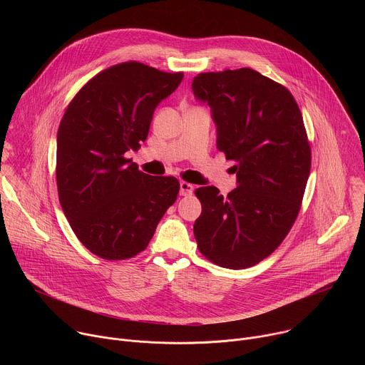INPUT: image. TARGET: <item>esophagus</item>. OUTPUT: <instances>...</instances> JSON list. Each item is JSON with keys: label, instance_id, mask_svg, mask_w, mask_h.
Returning <instances> with one entry per match:
<instances>
[{"label": "esophagus", "instance_id": "34e87169", "mask_svg": "<svg viewBox=\"0 0 365 365\" xmlns=\"http://www.w3.org/2000/svg\"><path fill=\"white\" fill-rule=\"evenodd\" d=\"M179 186H180V195H182V196H190V195L193 193V185H190V183L182 180V182L179 183Z\"/></svg>", "mask_w": 365, "mask_h": 365}]
</instances>
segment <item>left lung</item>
<instances>
[{
	"mask_svg": "<svg viewBox=\"0 0 365 365\" xmlns=\"http://www.w3.org/2000/svg\"><path fill=\"white\" fill-rule=\"evenodd\" d=\"M192 91L211 108L217 148L237 173L227 197L215 186L195 190L197 248L221 267H252L280 245L300 210L310 173L300 110L284 86L250 68L199 73Z\"/></svg>",
	"mask_w": 365,
	"mask_h": 365,
	"instance_id": "8db88e82",
	"label": "left lung"
}]
</instances>
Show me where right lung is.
<instances>
[{
  "label": "right lung",
  "mask_w": 365,
  "mask_h": 365,
  "mask_svg": "<svg viewBox=\"0 0 365 365\" xmlns=\"http://www.w3.org/2000/svg\"><path fill=\"white\" fill-rule=\"evenodd\" d=\"M182 79V72L120 63L92 78L66 108L58 130L59 200L78 240L101 258L145 250L178 197L176 178L145 175L125 153L145 141L155 107Z\"/></svg>",
  "instance_id": "obj_1"
}]
</instances>
